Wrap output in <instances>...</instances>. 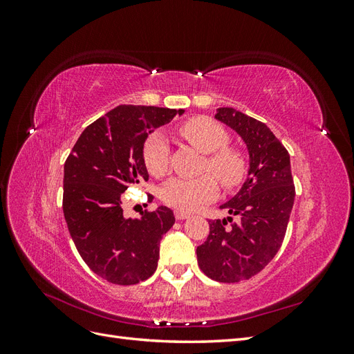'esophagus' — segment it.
Masks as SVG:
<instances>
[{
    "mask_svg": "<svg viewBox=\"0 0 354 354\" xmlns=\"http://www.w3.org/2000/svg\"><path fill=\"white\" fill-rule=\"evenodd\" d=\"M174 216H176L177 220H186V218L190 217V214H189V212H185V211H181V209H176V211H174Z\"/></svg>",
    "mask_w": 354,
    "mask_h": 354,
    "instance_id": "esophagus-1",
    "label": "esophagus"
}]
</instances>
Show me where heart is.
I'll return each mask as SVG.
<instances>
[{"label": "heart", "mask_w": 354, "mask_h": 354, "mask_svg": "<svg viewBox=\"0 0 354 354\" xmlns=\"http://www.w3.org/2000/svg\"><path fill=\"white\" fill-rule=\"evenodd\" d=\"M180 134L202 153H207L205 169H209L224 187L238 186L245 177V159L236 149L227 147L229 133L209 118H192L180 125ZM169 146L162 133L147 137L143 159L149 173L160 176L168 167ZM217 183L211 176L196 178L173 177L160 187V198L171 207L195 211L217 196Z\"/></svg>", "instance_id": "obj_1"}]
</instances>
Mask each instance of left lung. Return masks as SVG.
Returning <instances> with one entry per match:
<instances>
[{"mask_svg":"<svg viewBox=\"0 0 354 354\" xmlns=\"http://www.w3.org/2000/svg\"><path fill=\"white\" fill-rule=\"evenodd\" d=\"M216 120L236 131L250 153L248 177L232 199L220 205L239 221L211 220L207 241L196 248L201 270L224 283L246 281L279 251L294 205L291 160L266 124L233 108L217 109Z\"/></svg>","mask_w":354,"mask_h":354,"instance_id":"obj_1","label":"left lung"}]
</instances>
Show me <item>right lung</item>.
<instances>
[{
	"instance_id": "1",
	"label": "right lung",
	"mask_w": 354,
	"mask_h": 354,
	"mask_svg": "<svg viewBox=\"0 0 354 354\" xmlns=\"http://www.w3.org/2000/svg\"><path fill=\"white\" fill-rule=\"evenodd\" d=\"M183 109L121 104L81 133L65 162L63 214L82 260L103 279L134 285L151 277L159 241L176 221L167 207L127 218L121 195L147 181V136ZM152 199V196H149Z\"/></svg>"
}]
</instances>
